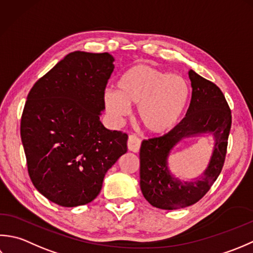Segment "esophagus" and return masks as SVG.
<instances>
[{
  "label": "esophagus",
  "instance_id": "1",
  "mask_svg": "<svg viewBox=\"0 0 253 253\" xmlns=\"http://www.w3.org/2000/svg\"><path fill=\"white\" fill-rule=\"evenodd\" d=\"M140 147H141V140H140V138H138L136 135L128 136V140H127L128 151L137 153L138 151H140Z\"/></svg>",
  "mask_w": 253,
  "mask_h": 253
}]
</instances>
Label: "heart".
Here are the masks:
<instances>
[{
    "instance_id": "1",
    "label": "heart",
    "mask_w": 253,
    "mask_h": 253,
    "mask_svg": "<svg viewBox=\"0 0 253 253\" xmlns=\"http://www.w3.org/2000/svg\"><path fill=\"white\" fill-rule=\"evenodd\" d=\"M191 95L188 81L179 74H168L153 66H131L118 81V89L108 88L105 107L113 120L119 121L137 106V118L145 130L166 133L181 119Z\"/></svg>"
}]
</instances>
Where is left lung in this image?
Listing matches in <instances>:
<instances>
[{"mask_svg": "<svg viewBox=\"0 0 253 253\" xmlns=\"http://www.w3.org/2000/svg\"><path fill=\"white\" fill-rule=\"evenodd\" d=\"M192 96L181 122L163 136L143 141L140 149V185L149 204L162 210H177L197 203L208 193L223 169L231 111L221 90L212 82L189 71ZM212 133L215 144L208 168L191 182L174 177L168 168L171 149L185 137Z\"/></svg>", "mask_w": 253, "mask_h": 253, "instance_id": "left-lung-1", "label": "left lung"}]
</instances>
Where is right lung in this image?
I'll use <instances>...</instances> for the list:
<instances>
[{"label": "right lung", "instance_id": "add662e5", "mask_svg": "<svg viewBox=\"0 0 253 253\" xmlns=\"http://www.w3.org/2000/svg\"><path fill=\"white\" fill-rule=\"evenodd\" d=\"M113 61L107 52L74 51L27 96L20 137L29 177L44 198L64 208L91 202L106 172L127 151V134L100 121Z\"/></svg>", "mask_w": 253, "mask_h": 253}]
</instances>
